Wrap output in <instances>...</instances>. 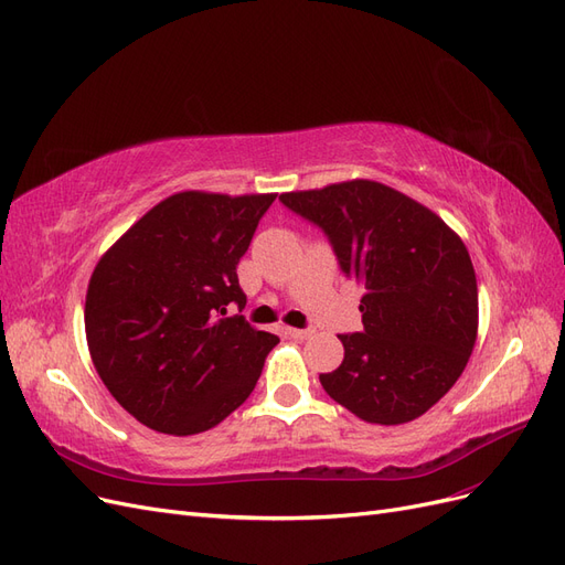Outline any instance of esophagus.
I'll return each mask as SVG.
<instances>
[{
	"instance_id": "esophagus-1",
	"label": "esophagus",
	"mask_w": 565,
	"mask_h": 565,
	"mask_svg": "<svg viewBox=\"0 0 565 565\" xmlns=\"http://www.w3.org/2000/svg\"><path fill=\"white\" fill-rule=\"evenodd\" d=\"M313 332H316V330H311V328H309V330H297V328H287V334H289V337H292V339H309V337H313Z\"/></svg>"
}]
</instances>
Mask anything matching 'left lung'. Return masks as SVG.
I'll list each match as a JSON object with an SVG mask.
<instances>
[{
    "mask_svg": "<svg viewBox=\"0 0 565 565\" xmlns=\"http://www.w3.org/2000/svg\"><path fill=\"white\" fill-rule=\"evenodd\" d=\"M322 228L347 278L363 287V332L339 334L344 361L320 384L370 424H405L465 372L478 332V287L459 235L424 204L355 179L282 193Z\"/></svg>",
    "mask_w": 565,
    "mask_h": 565,
    "instance_id": "8db88e82",
    "label": "left lung"
}]
</instances>
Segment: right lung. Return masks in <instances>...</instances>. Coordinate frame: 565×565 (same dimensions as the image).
Wrapping results in <instances>:
<instances>
[{
	"label": "right lung",
	"mask_w": 565,
	"mask_h": 565,
	"mask_svg": "<svg viewBox=\"0 0 565 565\" xmlns=\"http://www.w3.org/2000/svg\"><path fill=\"white\" fill-rule=\"evenodd\" d=\"M276 200L185 191L156 204L96 264L84 328L98 377L148 429L193 436L241 407L278 337L243 316L237 264Z\"/></svg>",
	"instance_id": "obj_1"
}]
</instances>
